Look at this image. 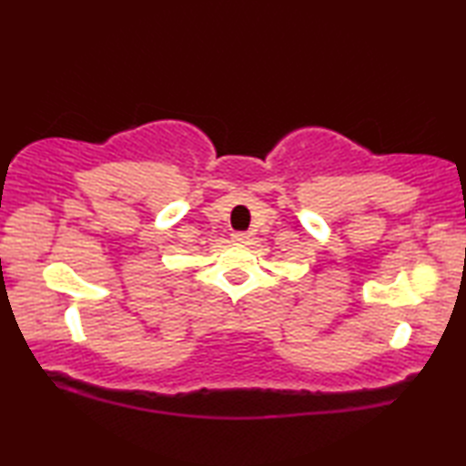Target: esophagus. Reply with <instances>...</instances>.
I'll use <instances>...</instances> for the list:
<instances>
[{"mask_svg": "<svg viewBox=\"0 0 466 466\" xmlns=\"http://www.w3.org/2000/svg\"><path fill=\"white\" fill-rule=\"evenodd\" d=\"M248 238H250V236L247 232H234L232 234V240L234 242H242L244 244V242H248Z\"/></svg>", "mask_w": 466, "mask_h": 466, "instance_id": "34e87169", "label": "esophagus"}]
</instances>
